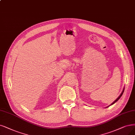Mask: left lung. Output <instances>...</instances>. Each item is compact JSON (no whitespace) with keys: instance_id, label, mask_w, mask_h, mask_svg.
Returning a JSON list of instances; mask_svg holds the SVG:
<instances>
[{"instance_id":"obj_1","label":"left lung","mask_w":135,"mask_h":135,"mask_svg":"<svg viewBox=\"0 0 135 135\" xmlns=\"http://www.w3.org/2000/svg\"><path fill=\"white\" fill-rule=\"evenodd\" d=\"M124 89H123V91H122V93H121V94H120V95L119 96H118V98H117V99H116V100H115V101H114V102H113V103H112V104H111V105H113V104H115V102H116V101H118V100H119V99H120V98H121V96L122 95V94H123V92H124Z\"/></svg>"}]
</instances>
